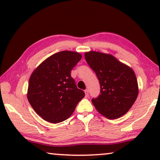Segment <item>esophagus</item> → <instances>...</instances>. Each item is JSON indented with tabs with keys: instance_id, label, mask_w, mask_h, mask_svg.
I'll return each mask as SVG.
<instances>
[{
	"instance_id": "obj_1",
	"label": "esophagus",
	"mask_w": 160,
	"mask_h": 160,
	"mask_svg": "<svg viewBox=\"0 0 160 160\" xmlns=\"http://www.w3.org/2000/svg\"><path fill=\"white\" fill-rule=\"evenodd\" d=\"M84 92H85V95H86V96H88V95H89V90H88V89H85Z\"/></svg>"
}]
</instances>
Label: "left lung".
<instances>
[{
  "instance_id": "8db88e82",
  "label": "left lung",
  "mask_w": 160,
  "mask_h": 160,
  "mask_svg": "<svg viewBox=\"0 0 160 160\" xmlns=\"http://www.w3.org/2000/svg\"><path fill=\"white\" fill-rule=\"evenodd\" d=\"M84 57L100 82V95L92 99L95 108L110 119L125 114L138 95L134 71L111 54L92 51Z\"/></svg>"
}]
</instances>
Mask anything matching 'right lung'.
I'll list each match as a JSON object with an SVG mask.
<instances>
[{"instance_id": "add662e5", "label": "right lung", "mask_w": 160, "mask_h": 160, "mask_svg": "<svg viewBox=\"0 0 160 160\" xmlns=\"http://www.w3.org/2000/svg\"><path fill=\"white\" fill-rule=\"evenodd\" d=\"M82 59L78 52L62 51L50 56L32 72L28 99L46 121L59 123L69 118L84 92L77 88L71 72Z\"/></svg>"}]
</instances>
